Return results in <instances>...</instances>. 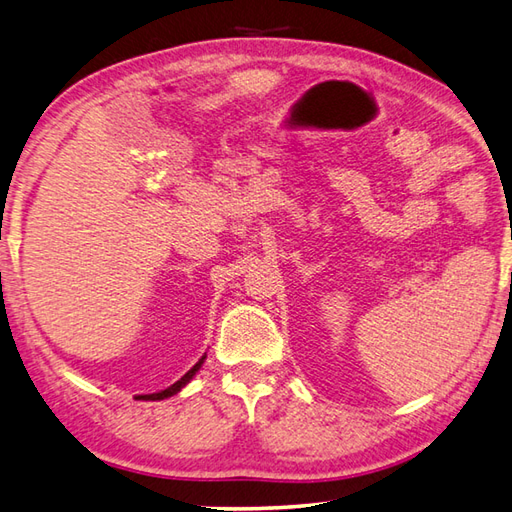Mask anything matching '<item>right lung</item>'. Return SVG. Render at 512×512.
Segmentation results:
<instances>
[{
  "instance_id": "right-lung-1",
  "label": "right lung",
  "mask_w": 512,
  "mask_h": 512,
  "mask_svg": "<svg viewBox=\"0 0 512 512\" xmlns=\"http://www.w3.org/2000/svg\"><path fill=\"white\" fill-rule=\"evenodd\" d=\"M202 362H205V355H202V358H200L192 368H189V371H187L181 379H178L176 384H172L170 388H165V390H161V392H152V395H139V399H146V401H161V399H168V397L176 395V392L181 390V388L189 382V379H192V377L198 373V368L202 366Z\"/></svg>"
}]
</instances>
